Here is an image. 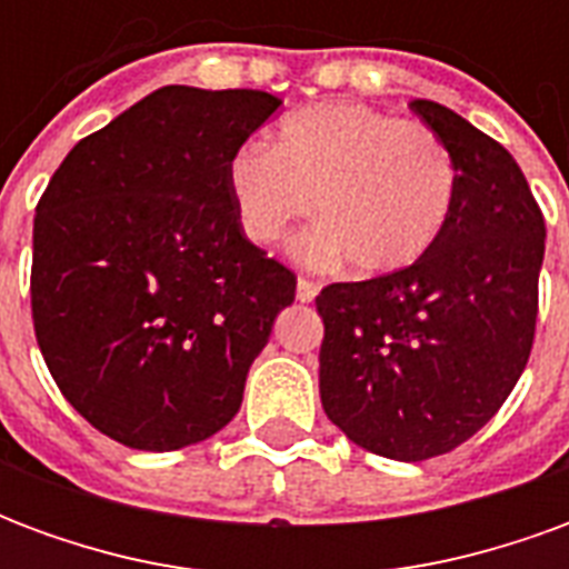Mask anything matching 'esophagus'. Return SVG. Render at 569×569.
Instances as JSON below:
<instances>
[{
    "mask_svg": "<svg viewBox=\"0 0 569 569\" xmlns=\"http://www.w3.org/2000/svg\"><path fill=\"white\" fill-rule=\"evenodd\" d=\"M317 292H320V283H317V280H310V277H298V289H296L298 301H313Z\"/></svg>",
    "mask_w": 569,
    "mask_h": 569,
    "instance_id": "1",
    "label": "esophagus"
}]
</instances>
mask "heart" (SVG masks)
Masks as SVG:
<instances>
[{"label": "heart", "mask_w": 569, "mask_h": 569, "mask_svg": "<svg viewBox=\"0 0 569 569\" xmlns=\"http://www.w3.org/2000/svg\"><path fill=\"white\" fill-rule=\"evenodd\" d=\"M228 191L243 234L259 247L280 243L317 198L322 222L298 240V259H350L362 277H381L423 259L441 237L457 161L423 121L329 100L289 112L273 149L243 142L228 161Z\"/></svg>", "instance_id": "obj_1"}]
</instances>
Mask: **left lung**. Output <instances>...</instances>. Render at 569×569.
I'll list each match as a JSON object with an SVG mask.
<instances>
[{
	"mask_svg": "<svg viewBox=\"0 0 569 569\" xmlns=\"http://www.w3.org/2000/svg\"><path fill=\"white\" fill-rule=\"evenodd\" d=\"M457 161L451 219L423 259L317 296L320 396L350 441L418 463L476 436L521 378L539 313L546 219L500 142L411 100Z\"/></svg>",
	"mask_w": 569,
	"mask_h": 569,
	"instance_id": "8db88e82",
	"label": "left lung"
}]
</instances>
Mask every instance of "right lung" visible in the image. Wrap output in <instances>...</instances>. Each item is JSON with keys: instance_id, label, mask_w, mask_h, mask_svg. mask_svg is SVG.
I'll list each match as a JSON object with an SVG mask.
<instances>
[{"instance_id": "right-lung-1", "label": "right lung", "mask_w": 569, "mask_h": 569, "mask_svg": "<svg viewBox=\"0 0 569 569\" xmlns=\"http://www.w3.org/2000/svg\"><path fill=\"white\" fill-rule=\"evenodd\" d=\"M264 91L170 84L76 142L32 222V329L67 402L137 451L234 418L296 273L249 243L228 161L277 112Z\"/></svg>"}]
</instances>
